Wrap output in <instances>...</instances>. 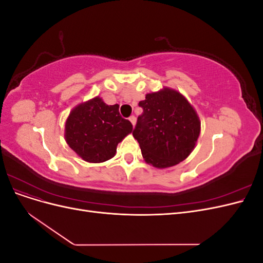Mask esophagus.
<instances>
[{
    "instance_id": "34e87169",
    "label": "esophagus",
    "mask_w": 263,
    "mask_h": 263,
    "mask_svg": "<svg viewBox=\"0 0 263 263\" xmlns=\"http://www.w3.org/2000/svg\"><path fill=\"white\" fill-rule=\"evenodd\" d=\"M129 121H130V123L133 124V126H135V124H136V117H135V116H130V117H129Z\"/></svg>"
}]
</instances>
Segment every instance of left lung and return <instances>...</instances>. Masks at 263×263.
Masks as SVG:
<instances>
[{"mask_svg":"<svg viewBox=\"0 0 263 263\" xmlns=\"http://www.w3.org/2000/svg\"><path fill=\"white\" fill-rule=\"evenodd\" d=\"M142 114L133 130L142 157L156 168H168L192 153L201 123L192 105L179 92L163 89L149 93L138 104Z\"/></svg>","mask_w":263,"mask_h":263,"instance_id":"1","label":"left lung"}]
</instances>
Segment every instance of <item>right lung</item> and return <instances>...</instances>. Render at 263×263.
Listing matches in <instances>:
<instances>
[{
    "instance_id": "add662e5",
    "label": "right lung",
    "mask_w": 263,
    "mask_h": 263,
    "mask_svg": "<svg viewBox=\"0 0 263 263\" xmlns=\"http://www.w3.org/2000/svg\"><path fill=\"white\" fill-rule=\"evenodd\" d=\"M118 107V104H105L98 97L70 113L66 122V141L83 160L99 163L113 158L118 142L132 133V123L121 116Z\"/></svg>"
}]
</instances>
